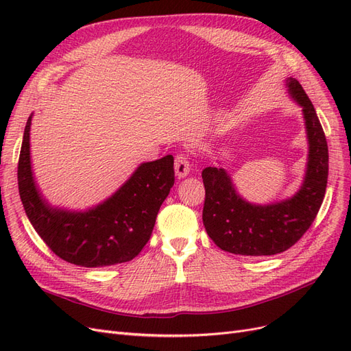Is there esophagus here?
I'll return each instance as SVG.
<instances>
[{
	"mask_svg": "<svg viewBox=\"0 0 351 351\" xmlns=\"http://www.w3.org/2000/svg\"><path fill=\"white\" fill-rule=\"evenodd\" d=\"M191 171V165H189V160L188 157L184 156V154H178L175 157V173L176 176L180 179V178H185Z\"/></svg>",
	"mask_w": 351,
	"mask_h": 351,
	"instance_id": "34e87169",
	"label": "esophagus"
}]
</instances>
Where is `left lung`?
Segmentation results:
<instances>
[{"instance_id":"left-lung-1","label":"left lung","mask_w":351,"mask_h":351,"mask_svg":"<svg viewBox=\"0 0 351 351\" xmlns=\"http://www.w3.org/2000/svg\"><path fill=\"white\" fill-rule=\"evenodd\" d=\"M290 96L302 106L309 141L306 175L295 195L267 206L251 204L237 194L223 167H206L202 221L220 250L263 256L287 251L306 233L318 214L328 180V145L312 101L296 78H287Z\"/></svg>"}]
</instances>
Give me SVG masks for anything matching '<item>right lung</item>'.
Instances as JSON below:
<instances>
[{
    "instance_id": "obj_1",
    "label": "right lung",
    "mask_w": 351,
    "mask_h": 351,
    "mask_svg": "<svg viewBox=\"0 0 351 351\" xmlns=\"http://www.w3.org/2000/svg\"><path fill=\"white\" fill-rule=\"evenodd\" d=\"M27 119L19 157V192L25 211L49 250L80 267L131 261L149 242L157 213L175 184L173 156L141 163L114 195L86 211L51 207L35 184Z\"/></svg>"
}]
</instances>
